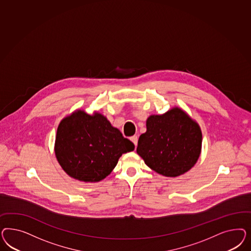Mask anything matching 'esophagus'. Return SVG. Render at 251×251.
Returning a JSON list of instances; mask_svg holds the SVG:
<instances>
[{
    "label": "esophagus",
    "mask_w": 251,
    "mask_h": 251,
    "mask_svg": "<svg viewBox=\"0 0 251 251\" xmlns=\"http://www.w3.org/2000/svg\"><path fill=\"white\" fill-rule=\"evenodd\" d=\"M130 141H131V142L134 144L135 146H137V144H138V136L134 135V136L130 137Z\"/></svg>",
    "instance_id": "34e87169"
}]
</instances>
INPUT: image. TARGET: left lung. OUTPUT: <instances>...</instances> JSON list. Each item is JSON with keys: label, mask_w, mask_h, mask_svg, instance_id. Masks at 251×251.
<instances>
[{"label": "left lung", "mask_w": 251, "mask_h": 251, "mask_svg": "<svg viewBox=\"0 0 251 251\" xmlns=\"http://www.w3.org/2000/svg\"><path fill=\"white\" fill-rule=\"evenodd\" d=\"M146 128L139 138L137 152L152 170L175 177L195 165L201 149V131L180 108L150 116Z\"/></svg>", "instance_id": "left-lung-1"}]
</instances>
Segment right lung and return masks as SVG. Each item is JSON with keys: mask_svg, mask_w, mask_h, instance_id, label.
<instances>
[{"mask_svg": "<svg viewBox=\"0 0 251 251\" xmlns=\"http://www.w3.org/2000/svg\"><path fill=\"white\" fill-rule=\"evenodd\" d=\"M133 150V143L99 113L78 110L63 119L57 129V159L70 176L84 182L104 179L122 153Z\"/></svg>", "mask_w": 251, "mask_h": 251, "instance_id": "add662e5", "label": "right lung"}]
</instances>
